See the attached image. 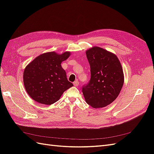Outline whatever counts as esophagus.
I'll use <instances>...</instances> for the list:
<instances>
[{
	"label": "esophagus",
	"mask_w": 154,
	"mask_h": 154,
	"mask_svg": "<svg viewBox=\"0 0 154 154\" xmlns=\"http://www.w3.org/2000/svg\"><path fill=\"white\" fill-rule=\"evenodd\" d=\"M74 85L75 86V87H77L78 85H79V82L78 81H77V80H76L75 82H74Z\"/></svg>",
	"instance_id": "1"
}]
</instances>
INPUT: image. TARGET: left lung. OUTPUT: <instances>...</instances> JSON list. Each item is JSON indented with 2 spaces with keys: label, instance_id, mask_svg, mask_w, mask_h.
<instances>
[{
  "label": "left lung",
  "instance_id": "left-lung-1",
  "mask_svg": "<svg viewBox=\"0 0 154 154\" xmlns=\"http://www.w3.org/2000/svg\"><path fill=\"white\" fill-rule=\"evenodd\" d=\"M91 79L82 87L87 103L101 108L117 98L124 83L122 65L118 57L103 49L94 47L86 51Z\"/></svg>",
  "mask_w": 154,
  "mask_h": 154
}]
</instances>
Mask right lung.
<instances>
[{
    "instance_id": "add662e5",
    "label": "right lung",
    "mask_w": 154,
    "mask_h": 154,
    "mask_svg": "<svg viewBox=\"0 0 154 154\" xmlns=\"http://www.w3.org/2000/svg\"><path fill=\"white\" fill-rule=\"evenodd\" d=\"M69 55V52L62 54L46 53L27 65L23 78L26 90L32 100L42 104L51 105L73 86L67 80L66 72L61 66Z\"/></svg>"
}]
</instances>
